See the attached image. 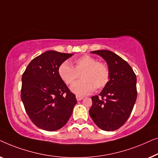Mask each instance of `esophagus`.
<instances>
[{
  "label": "esophagus",
  "instance_id": "1",
  "mask_svg": "<svg viewBox=\"0 0 158 158\" xmlns=\"http://www.w3.org/2000/svg\"><path fill=\"white\" fill-rule=\"evenodd\" d=\"M76 98H77V101H81V99H84V97H81V96H79V95H77Z\"/></svg>",
  "mask_w": 158,
  "mask_h": 158
}]
</instances>
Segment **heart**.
Wrapping results in <instances>:
<instances>
[{
  "label": "heart",
  "instance_id": "b5f03b06",
  "mask_svg": "<svg viewBox=\"0 0 158 158\" xmlns=\"http://www.w3.org/2000/svg\"><path fill=\"white\" fill-rule=\"evenodd\" d=\"M59 77L67 85H71L81 76V80L73 84L71 89L77 95H86L94 90H100L110 80V70L104 63L96 58L84 55L73 61V66L68 62L59 66Z\"/></svg>",
  "mask_w": 158,
  "mask_h": 158
}]
</instances>
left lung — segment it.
Listing matches in <instances>:
<instances>
[{
  "mask_svg": "<svg viewBox=\"0 0 158 158\" xmlns=\"http://www.w3.org/2000/svg\"><path fill=\"white\" fill-rule=\"evenodd\" d=\"M105 60L110 80L98 95L92 97L89 115L97 126L114 131L126 123L137 99V78L127 62L108 50L92 52Z\"/></svg>",
  "mask_w": 158,
  "mask_h": 158,
  "instance_id": "obj_1",
  "label": "left lung"
}]
</instances>
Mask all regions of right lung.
I'll use <instances>...</instances> for the list:
<instances>
[{
  "instance_id": "obj_1",
  "label": "right lung",
  "mask_w": 158,
  "mask_h": 158,
  "mask_svg": "<svg viewBox=\"0 0 158 158\" xmlns=\"http://www.w3.org/2000/svg\"><path fill=\"white\" fill-rule=\"evenodd\" d=\"M73 54L48 51L34 58L22 76L21 99L35 126L47 131L67 123L77 104L75 94L59 77V67Z\"/></svg>"
}]
</instances>
